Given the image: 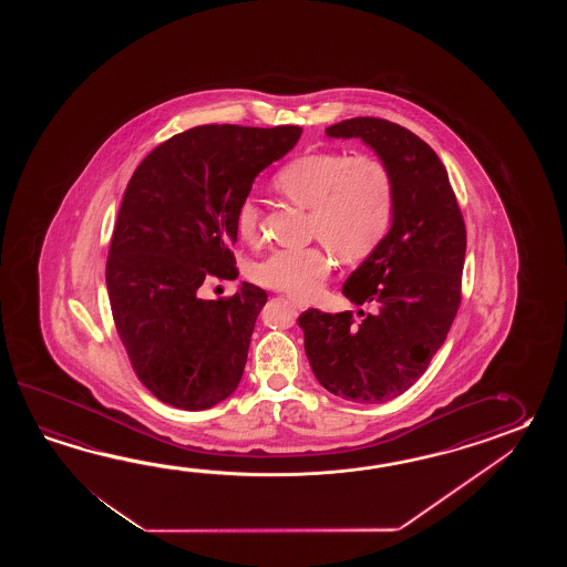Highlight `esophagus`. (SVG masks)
Segmentation results:
<instances>
[{"instance_id":"esophagus-1","label":"esophagus","mask_w":567,"mask_h":567,"mask_svg":"<svg viewBox=\"0 0 567 567\" xmlns=\"http://www.w3.org/2000/svg\"><path fill=\"white\" fill-rule=\"evenodd\" d=\"M289 301H291L298 310H306V308H308V303H306V301L296 300V298H289Z\"/></svg>"}]
</instances>
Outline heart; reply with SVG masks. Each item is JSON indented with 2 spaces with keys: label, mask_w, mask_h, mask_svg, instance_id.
<instances>
[{
  "label": "heart",
  "mask_w": 567,
  "mask_h": 567,
  "mask_svg": "<svg viewBox=\"0 0 567 567\" xmlns=\"http://www.w3.org/2000/svg\"><path fill=\"white\" fill-rule=\"evenodd\" d=\"M276 188L291 203L312 208L310 233L344 259L359 261L385 239L395 217V182L381 157L344 150L296 157L276 174ZM235 225L245 241L259 237L261 208L243 198ZM332 271L322 247L278 249L254 266V279L296 298H312Z\"/></svg>",
  "instance_id": "b5f03b06"
}]
</instances>
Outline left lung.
Masks as SVG:
<instances>
[{"instance_id": "obj_1", "label": "left lung", "mask_w": 567, "mask_h": 567, "mask_svg": "<svg viewBox=\"0 0 567 567\" xmlns=\"http://www.w3.org/2000/svg\"><path fill=\"white\" fill-rule=\"evenodd\" d=\"M328 137H361L391 169L395 217L385 239L342 286L374 312L298 318L318 383L338 398L383 403L408 391L444 344L462 300L466 227L446 168L430 145L398 123L354 117Z\"/></svg>"}]
</instances>
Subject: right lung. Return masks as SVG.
<instances>
[{"label":"right lung","mask_w":567,"mask_h":567,"mask_svg":"<svg viewBox=\"0 0 567 567\" xmlns=\"http://www.w3.org/2000/svg\"><path fill=\"white\" fill-rule=\"evenodd\" d=\"M300 135L298 125H200L133 172L109 249V301L137 379L172 408L208 410L241 381L266 289L243 281L230 298L203 300L198 288L237 279V206Z\"/></svg>","instance_id":"right-lung-1"}]
</instances>
